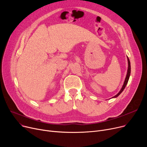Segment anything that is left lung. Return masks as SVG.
Wrapping results in <instances>:
<instances>
[{
	"mask_svg": "<svg viewBox=\"0 0 147 147\" xmlns=\"http://www.w3.org/2000/svg\"><path fill=\"white\" fill-rule=\"evenodd\" d=\"M127 60H128V69H127V75H126V79H125L124 84H123V85L121 90H120V92H119V93L116 95H115L114 96H113V98H116V97H117L121 93V92L123 91V90L125 89V87L126 86V84H127V83L128 82L129 77H130V61H129V59L128 57H127Z\"/></svg>",
	"mask_w": 147,
	"mask_h": 147,
	"instance_id": "obj_1",
	"label": "left lung"
}]
</instances>
